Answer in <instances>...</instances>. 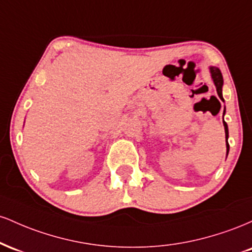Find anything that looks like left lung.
Masks as SVG:
<instances>
[{
	"label": "left lung",
	"mask_w": 252,
	"mask_h": 252,
	"mask_svg": "<svg viewBox=\"0 0 252 252\" xmlns=\"http://www.w3.org/2000/svg\"><path fill=\"white\" fill-rule=\"evenodd\" d=\"M211 76H212L213 82H215L216 89H217V94L220 99H222V94H221V88H222V76H221V72L219 68L217 67H211ZM225 112V110H224ZM224 123V128H225V137H226V148H227V153H228V143H227V137H228V129H227V124L226 122H222Z\"/></svg>",
	"instance_id": "obj_1"
}]
</instances>
